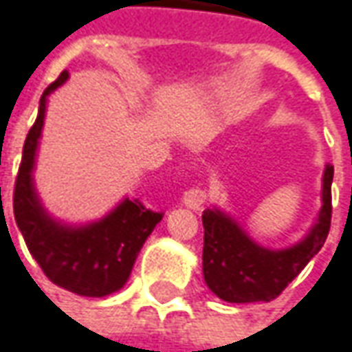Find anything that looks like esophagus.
Wrapping results in <instances>:
<instances>
[{"mask_svg":"<svg viewBox=\"0 0 352 352\" xmlns=\"http://www.w3.org/2000/svg\"><path fill=\"white\" fill-rule=\"evenodd\" d=\"M206 201V192L203 189H189L183 192V203L191 210H201Z\"/></svg>","mask_w":352,"mask_h":352,"instance_id":"esophagus-1","label":"esophagus"}]
</instances>
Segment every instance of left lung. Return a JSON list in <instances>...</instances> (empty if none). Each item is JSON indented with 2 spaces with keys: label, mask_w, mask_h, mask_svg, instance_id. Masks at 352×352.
<instances>
[{
  "label": "left lung",
  "mask_w": 352,
  "mask_h": 352,
  "mask_svg": "<svg viewBox=\"0 0 352 352\" xmlns=\"http://www.w3.org/2000/svg\"><path fill=\"white\" fill-rule=\"evenodd\" d=\"M333 165H325L321 210L298 244L272 250L248 236L230 214L212 206L203 212V276L210 292L228 303L276 299L325 244L331 228Z\"/></svg>",
  "instance_id": "obj_1"
}]
</instances>
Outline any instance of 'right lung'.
<instances>
[{"instance_id": "obj_1", "label": "right lung", "mask_w": 352, "mask_h": 352, "mask_svg": "<svg viewBox=\"0 0 352 352\" xmlns=\"http://www.w3.org/2000/svg\"><path fill=\"white\" fill-rule=\"evenodd\" d=\"M67 78L69 72H60L41 96L37 120L27 133L15 181L13 214L29 252L51 282L76 296L104 298L126 285L138 254L163 214L149 210L140 199L128 197L106 217L88 224H65L47 212L35 189L33 169L47 98Z\"/></svg>"}]
</instances>
